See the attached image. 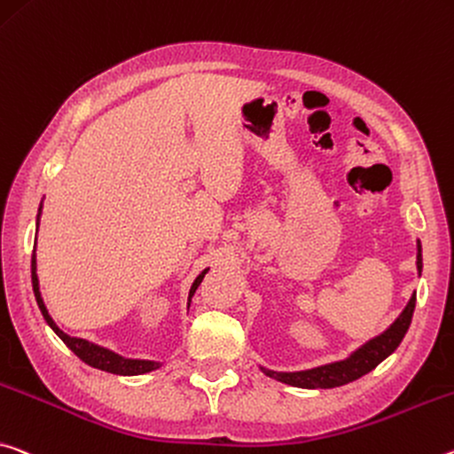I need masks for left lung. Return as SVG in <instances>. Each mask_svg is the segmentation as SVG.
<instances>
[{
  "label": "left lung",
  "mask_w": 454,
  "mask_h": 454,
  "mask_svg": "<svg viewBox=\"0 0 454 454\" xmlns=\"http://www.w3.org/2000/svg\"><path fill=\"white\" fill-rule=\"evenodd\" d=\"M416 266H419V275H420L422 272L420 240H419V254H416ZM414 307H416V293L410 297L406 309L400 313V317L395 319L382 335L373 337V340L362 345V348L354 351L348 359H341V362L319 365V368L305 370V372H272L264 368L262 372L269 378L278 380V382L283 384L297 386V387H311V390H315V387H321L323 390V387H337V386L354 382V380L372 372L378 364H382L384 359L390 356L395 348H398L400 341L404 340L410 323H412Z\"/></svg>",
  "instance_id": "obj_1"
}]
</instances>
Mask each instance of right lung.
<instances>
[{
	"mask_svg": "<svg viewBox=\"0 0 454 454\" xmlns=\"http://www.w3.org/2000/svg\"><path fill=\"white\" fill-rule=\"evenodd\" d=\"M40 212H42V206H40ZM40 212H38V218H40ZM207 269L201 272V275L193 280L192 289H190V299L193 297V293L200 286L201 280H204ZM32 286H34V297H35V303H38L42 315H44V319L56 335L60 337V340L67 343V348L70 351H74V354L82 359L84 364L92 365V368L97 370H103V372H111V373H117V376H139V373H147V372H153L160 368V362H147V359H127V357H121L119 354H114L111 349H105L100 348V345H95L86 340H78V337H70L60 331V327L56 325L50 317L48 311H46V305L44 301H42V294H40V286H38V275H35V250L32 253ZM190 305V303H188Z\"/></svg>",
	"mask_w": 454,
	"mask_h": 454,
	"instance_id": "obj_1",
	"label": "right lung"
}]
</instances>
